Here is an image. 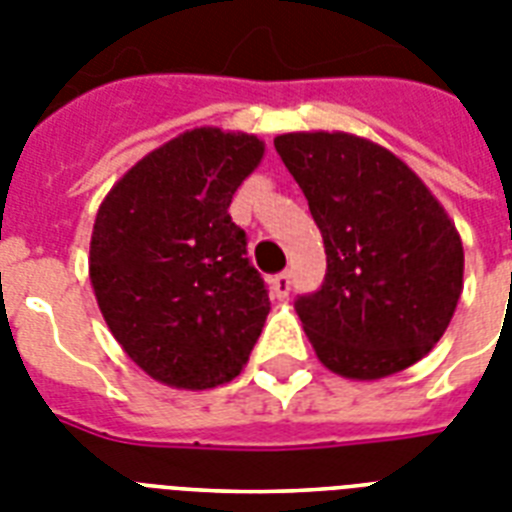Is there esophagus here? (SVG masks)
<instances>
[{
  "mask_svg": "<svg viewBox=\"0 0 512 512\" xmlns=\"http://www.w3.org/2000/svg\"><path fill=\"white\" fill-rule=\"evenodd\" d=\"M271 287H273V295H276V297H287L289 289H292V276H289L287 271L276 273V276H273V281H271Z\"/></svg>",
  "mask_w": 512,
  "mask_h": 512,
  "instance_id": "obj_1",
  "label": "esophagus"
}]
</instances>
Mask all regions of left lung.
I'll return each instance as SVG.
<instances>
[{"label": "left lung", "instance_id": "obj_1", "mask_svg": "<svg viewBox=\"0 0 512 512\" xmlns=\"http://www.w3.org/2000/svg\"><path fill=\"white\" fill-rule=\"evenodd\" d=\"M303 188L327 252L321 287L295 311L321 364L380 380L420 361L462 295L460 233L401 159L345 132L273 140Z\"/></svg>", "mask_w": 512, "mask_h": 512}]
</instances>
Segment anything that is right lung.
<instances>
[{
    "instance_id": "obj_1",
    "label": "right lung",
    "mask_w": 512,
    "mask_h": 512,
    "mask_svg": "<svg viewBox=\"0 0 512 512\" xmlns=\"http://www.w3.org/2000/svg\"><path fill=\"white\" fill-rule=\"evenodd\" d=\"M263 151L244 132H183L98 209L90 281L100 313L127 356L172 388L233 380L263 332L268 287L228 212Z\"/></svg>"
}]
</instances>
